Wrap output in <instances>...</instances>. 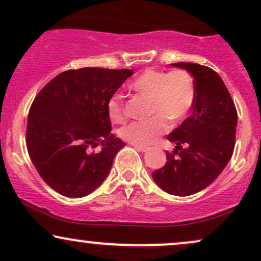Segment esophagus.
I'll list each match as a JSON object with an SVG mask.
<instances>
[{"instance_id":"1","label":"esophagus","mask_w":261,"mask_h":261,"mask_svg":"<svg viewBox=\"0 0 261 261\" xmlns=\"http://www.w3.org/2000/svg\"><path fill=\"white\" fill-rule=\"evenodd\" d=\"M134 147H135V149H137L139 152H147L149 149L148 147H145V146H137V145H135Z\"/></svg>"}]
</instances>
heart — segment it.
Here are the masks:
<instances>
[{
    "instance_id": "b5f03b06",
    "label": "heart",
    "mask_w": 261,
    "mask_h": 261,
    "mask_svg": "<svg viewBox=\"0 0 261 261\" xmlns=\"http://www.w3.org/2000/svg\"><path fill=\"white\" fill-rule=\"evenodd\" d=\"M130 88L141 95L151 98L152 119L134 121L121 130L127 142L137 146L154 143L169 128V121L178 125L190 113L195 101V85L185 70L166 71L147 68L131 82ZM112 121L121 124L126 120L127 112L121 95L116 94L108 103Z\"/></svg>"
}]
</instances>
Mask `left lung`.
Instances as JSON below:
<instances>
[{"label": "left lung", "mask_w": 261, "mask_h": 261, "mask_svg": "<svg viewBox=\"0 0 261 261\" xmlns=\"http://www.w3.org/2000/svg\"><path fill=\"white\" fill-rule=\"evenodd\" d=\"M194 77L195 101L179 127L168 135L175 143L167 163L152 173L167 193L188 196L208 187L227 166L236 145L237 109L222 79L207 66L176 62Z\"/></svg>", "instance_id": "obj_1"}]
</instances>
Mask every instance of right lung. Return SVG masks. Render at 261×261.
I'll list each match as a JSON object with an SVG mask.
<instances>
[{
	"instance_id": "add662e5",
	"label": "right lung",
	"mask_w": 261,
	"mask_h": 261,
	"mask_svg": "<svg viewBox=\"0 0 261 261\" xmlns=\"http://www.w3.org/2000/svg\"><path fill=\"white\" fill-rule=\"evenodd\" d=\"M131 70L83 67L54 77L32 103L25 143L43 180L67 197L91 194L124 142L112 134L108 103ZM101 146L99 151L94 148Z\"/></svg>"
}]
</instances>
